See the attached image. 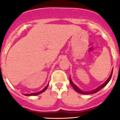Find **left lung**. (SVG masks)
Masks as SVG:
<instances>
[{
  "label": "left lung",
  "mask_w": 120,
  "mask_h": 120,
  "mask_svg": "<svg viewBox=\"0 0 120 120\" xmlns=\"http://www.w3.org/2000/svg\"><path fill=\"white\" fill-rule=\"evenodd\" d=\"M112 72H113V71H112V73H111V75H110V76L109 77V78L108 79V80H106V81L105 82V83H103V84H102L101 85H100L99 86V87H98L97 88H96V90H93V91H90V92H86V91H81V90H80V89L79 88L77 87V86L75 85L74 83H73V82H72V80H71V79L70 78V84L71 85L72 87L74 88V90L76 91V92H77V93H80V94H94V93H96L97 92H98V91H100V90H101V88H103V87H105L106 85L108 83V82H109V80H111V77H112Z\"/></svg>",
  "instance_id": "8db88e82"
}]
</instances>
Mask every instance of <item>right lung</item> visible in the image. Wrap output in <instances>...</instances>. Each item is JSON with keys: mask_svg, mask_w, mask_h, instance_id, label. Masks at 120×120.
Wrapping results in <instances>:
<instances>
[{"mask_svg": "<svg viewBox=\"0 0 120 120\" xmlns=\"http://www.w3.org/2000/svg\"><path fill=\"white\" fill-rule=\"evenodd\" d=\"M49 86V84H47V85L45 86V88H44V89H43V90H41V91H39L38 92V93H32V94H24L25 96H37V95H38V94H41V93H43L44 91H45V90H46V89L47 88V87H48Z\"/></svg>", "mask_w": 120, "mask_h": 120, "instance_id": "right-lung-1", "label": "right lung"}]
</instances>
